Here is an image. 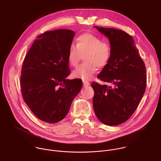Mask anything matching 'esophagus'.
<instances>
[{
  "label": "esophagus",
  "mask_w": 161,
  "mask_h": 161,
  "mask_svg": "<svg viewBox=\"0 0 161 161\" xmlns=\"http://www.w3.org/2000/svg\"><path fill=\"white\" fill-rule=\"evenodd\" d=\"M83 83L84 86H88V85H90V82H88V81H86V80H83Z\"/></svg>",
  "instance_id": "34e87169"
}]
</instances>
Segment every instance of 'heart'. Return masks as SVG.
Returning <instances> with one entry per match:
<instances>
[{"mask_svg":"<svg viewBox=\"0 0 161 161\" xmlns=\"http://www.w3.org/2000/svg\"><path fill=\"white\" fill-rule=\"evenodd\" d=\"M112 54L111 44L90 33L81 34L76 39V46L71 44L68 51V62L76 67L84 56V62L73 73L75 78L89 80L97 70L109 62Z\"/></svg>","mask_w":161,"mask_h":161,"instance_id":"heart-1","label":"heart"}]
</instances>
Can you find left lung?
I'll return each instance as SVG.
<instances>
[{
  "instance_id": "1",
  "label": "left lung",
  "mask_w": 161,
  "mask_h": 161,
  "mask_svg": "<svg viewBox=\"0 0 161 161\" xmlns=\"http://www.w3.org/2000/svg\"><path fill=\"white\" fill-rule=\"evenodd\" d=\"M94 27L109 39L112 50L109 62L97 78L112 85L92 83L94 109L102 123L118 125L131 117L144 95L145 65L131 36L119 29Z\"/></svg>"
}]
</instances>
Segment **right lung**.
Instances as JSON below:
<instances>
[{
  "instance_id": "add662e5",
  "label": "right lung",
  "mask_w": 161,
  "mask_h": 161,
  "mask_svg": "<svg viewBox=\"0 0 161 161\" xmlns=\"http://www.w3.org/2000/svg\"><path fill=\"white\" fill-rule=\"evenodd\" d=\"M71 30L40 34L23 63L20 86L23 99L36 117L49 124L64 119L82 87L81 79L70 74L68 51L75 37Z\"/></svg>"
}]
</instances>
